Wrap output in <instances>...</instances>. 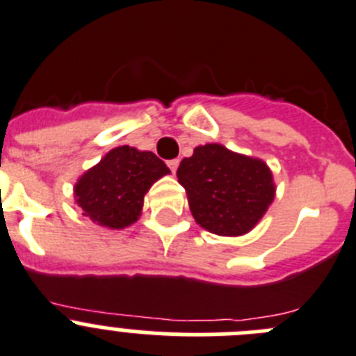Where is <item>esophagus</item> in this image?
Wrapping results in <instances>:
<instances>
[{
  "instance_id": "1",
  "label": "esophagus",
  "mask_w": 356,
  "mask_h": 356,
  "mask_svg": "<svg viewBox=\"0 0 356 356\" xmlns=\"http://www.w3.org/2000/svg\"><path fill=\"white\" fill-rule=\"evenodd\" d=\"M166 165H168V168H170V170L175 174V170H177V166H179V159H170V161L166 163Z\"/></svg>"
}]
</instances>
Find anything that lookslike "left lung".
Instances as JSON below:
<instances>
[{"label": "left lung", "instance_id": "8db88e82", "mask_svg": "<svg viewBox=\"0 0 356 356\" xmlns=\"http://www.w3.org/2000/svg\"><path fill=\"white\" fill-rule=\"evenodd\" d=\"M177 179L197 223L218 236H241L254 229L275 197L266 163L218 143L197 147L191 158L182 159Z\"/></svg>", "mask_w": 356, "mask_h": 356}]
</instances>
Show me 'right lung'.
Wrapping results in <instances>:
<instances>
[{
	"mask_svg": "<svg viewBox=\"0 0 356 356\" xmlns=\"http://www.w3.org/2000/svg\"><path fill=\"white\" fill-rule=\"evenodd\" d=\"M166 174L168 166L154 152L117 147L79 179L76 202L92 222L124 229L138 220L145 193Z\"/></svg>",
	"mask_w": 356,
	"mask_h": 356,
	"instance_id": "add662e5",
	"label": "right lung"
}]
</instances>
